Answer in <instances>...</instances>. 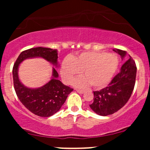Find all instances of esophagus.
Segmentation results:
<instances>
[{"label":"esophagus","instance_id":"34e87169","mask_svg":"<svg viewBox=\"0 0 150 150\" xmlns=\"http://www.w3.org/2000/svg\"><path fill=\"white\" fill-rule=\"evenodd\" d=\"M76 91L79 93V94H83V93L85 92V91L82 90V89H77Z\"/></svg>","mask_w":150,"mask_h":150}]
</instances>
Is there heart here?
I'll use <instances>...</instances> for the list:
<instances>
[{"label": "heart", "instance_id": "obj_1", "mask_svg": "<svg viewBox=\"0 0 150 150\" xmlns=\"http://www.w3.org/2000/svg\"><path fill=\"white\" fill-rule=\"evenodd\" d=\"M119 65V59L114 53L85 52L71 58H66L61 63V75L63 82L69 84L82 71L83 77L73 82L76 87L94 89L106 87L114 76Z\"/></svg>", "mask_w": 150, "mask_h": 150}]
</instances>
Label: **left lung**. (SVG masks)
I'll list each match as a JSON object with an SVG mask.
<instances>
[{
  "mask_svg": "<svg viewBox=\"0 0 150 150\" xmlns=\"http://www.w3.org/2000/svg\"><path fill=\"white\" fill-rule=\"evenodd\" d=\"M113 51L120 55L121 59L126 56V51L115 49ZM137 68L135 61L129 56L120 72L113 77L108 87L94 92V101L89 105L97 115L106 116L120 109L130 99L135 83Z\"/></svg>",
  "mask_w": 150,
  "mask_h": 150,
  "instance_id": "obj_1",
  "label": "left lung"
}]
</instances>
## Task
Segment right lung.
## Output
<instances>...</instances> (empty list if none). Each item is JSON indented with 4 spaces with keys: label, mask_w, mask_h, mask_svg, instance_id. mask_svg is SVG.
<instances>
[{
    "label": "right lung",
    "mask_w": 150,
    "mask_h": 150,
    "mask_svg": "<svg viewBox=\"0 0 150 150\" xmlns=\"http://www.w3.org/2000/svg\"><path fill=\"white\" fill-rule=\"evenodd\" d=\"M42 58L56 68L59 67L58 51L45 47H36L22 51L13 68L14 88L18 99L29 111L41 117H50L57 113L73 89L64 85L58 80L56 68H52L51 80L42 87L30 88L19 78L20 65L26 59Z\"/></svg>",
    "instance_id": "1"
}]
</instances>
